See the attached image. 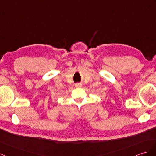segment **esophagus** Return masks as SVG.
<instances>
[{
  "mask_svg": "<svg viewBox=\"0 0 156 156\" xmlns=\"http://www.w3.org/2000/svg\"><path fill=\"white\" fill-rule=\"evenodd\" d=\"M75 86L77 87V88H80V87L82 86V84H80V83H77V84H75Z\"/></svg>",
  "mask_w": 156,
  "mask_h": 156,
  "instance_id": "1",
  "label": "esophagus"
}]
</instances>
